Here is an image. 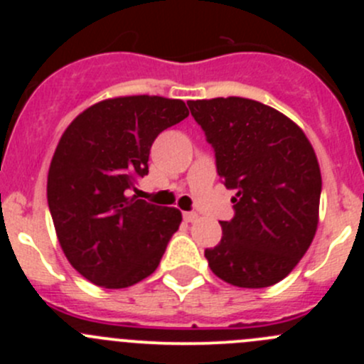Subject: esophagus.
<instances>
[{
  "mask_svg": "<svg viewBox=\"0 0 364 364\" xmlns=\"http://www.w3.org/2000/svg\"><path fill=\"white\" fill-rule=\"evenodd\" d=\"M183 218H185V222H196V220L199 218V215L193 211H185L183 213Z\"/></svg>",
  "mask_w": 364,
  "mask_h": 364,
  "instance_id": "1",
  "label": "esophagus"
}]
</instances>
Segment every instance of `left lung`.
Instances as JSON below:
<instances>
[{"instance_id": "left-lung-1", "label": "left lung", "mask_w": 364, "mask_h": 364, "mask_svg": "<svg viewBox=\"0 0 364 364\" xmlns=\"http://www.w3.org/2000/svg\"><path fill=\"white\" fill-rule=\"evenodd\" d=\"M215 148L236 215L205 248L213 273L243 289L278 284L297 266L318 225L321 167L299 127L277 109L241 97L190 100Z\"/></svg>"}]
</instances>
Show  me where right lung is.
<instances>
[{"label": "right lung", "mask_w": 364, "mask_h": 364, "mask_svg": "<svg viewBox=\"0 0 364 364\" xmlns=\"http://www.w3.org/2000/svg\"><path fill=\"white\" fill-rule=\"evenodd\" d=\"M188 116L185 102L155 95L102 100L61 135L47 174V203L73 269L104 289L155 273L181 211L132 196L148 174L160 132Z\"/></svg>", "instance_id": "right-lung-1"}]
</instances>
